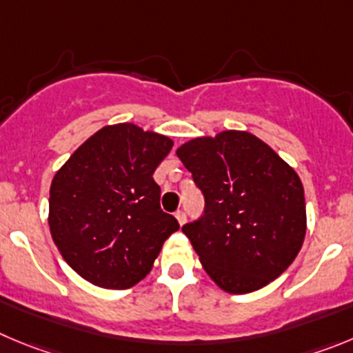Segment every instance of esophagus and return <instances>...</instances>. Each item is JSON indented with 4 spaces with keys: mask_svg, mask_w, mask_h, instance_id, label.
Segmentation results:
<instances>
[{
    "mask_svg": "<svg viewBox=\"0 0 353 353\" xmlns=\"http://www.w3.org/2000/svg\"><path fill=\"white\" fill-rule=\"evenodd\" d=\"M176 219H177V223H179V225L183 226L184 223H186V214H184L183 210H177V212H176Z\"/></svg>",
    "mask_w": 353,
    "mask_h": 353,
    "instance_id": "esophagus-1",
    "label": "esophagus"
}]
</instances>
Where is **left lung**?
Segmentation results:
<instances>
[{"label": "left lung", "instance_id": "obj_1", "mask_svg": "<svg viewBox=\"0 0 353 353\" xmlns=\"http://www.w3.org/2000/svg\"><path fill=\"white\" fill-rule=\"evenodd\" d=\"M205 199L183 226L207 275L230 294H247L282 275L306 233L301 179L249 132L225 130L177 148Z\"/></svg>", "mask_w": 353, "mask_h": 353}]
</instances>
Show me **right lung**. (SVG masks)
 Instances as JSON below:
<instances>
[{
	"mask_svg": "<svg viewBox=\"0 0 353 353\" xmlns=\"http://www.w3.org/2000/svg\"><path fill=\"white\" fill-rule=\"evenodd\" d=\"M174 143L134 123L108 125L88 137L50 186L48 225L64 261L90 284L128 289L153 268L179 230L160 209L153 174Z\"/></svg>",
	"mask_w": 353,
	"mask_h": 353,
	"instance_id": "1",
	"label": "right lung"
}]
</instances>
